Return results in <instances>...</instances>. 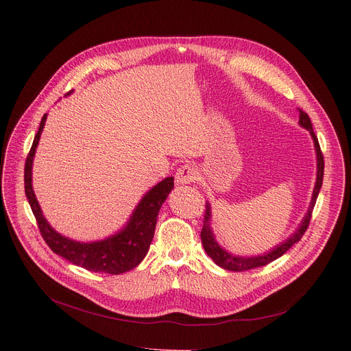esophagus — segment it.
<instances>
[{"mask_svg":"<svg viewBox=\"0 0 351 351\" xmlns=\"http://www.w3.org/2000/svg\"><path fill=\"white\" fill-rule=\"evenodd\" d=\"M197 178V171L191 165H183L175 173V182L176 185H189V183L195 182Z\"/></svg>","mask_w":351,"mask_h":351,"instance_id":"1","label":"esophagus"}]
</instances>
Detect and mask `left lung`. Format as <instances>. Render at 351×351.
Masks as SVG:
<instances>
[{
  "mask_svg": "<svg viewBox=\"0 0 351 351\" xmlns=\"http://www.w3.org/2000/svg\"><path fill=\"white\" fill-rule=\"evenodd\" d=\"M299 125L304 129H307L313 143H315V151H316V163H317V172H316V183H315V189H313V195H311V200L308 209L306 212V215L303 216L302 222L299 223V228L294 230L286 241H283L282 243H279L278 246L271 247L270 250H267L263 254H254V256H241V254H233L230 252H228L226 249H223L220 246L216 241L215 233L212 230L210 222H212V209H210V204L206 202V212H205V220H204V228H202L200 232V239H202V245H204L205 252L208 253V256L210 259L219 266L225 270H230V271H243V270H250V269H256L261 266H266L267 263H271L273 261L279 259L280 256H283L294 243H298L302 236L304 234L310 217H311V212L313 208L316 205V200L319 196V192L322 189V183H323V173H324V160H323V154L320 151V145L317 141V136L313 131L311 126V121L308 118V115L306 112H303L302 109H299Z\"/></svg>",
  "mask_w": 351,
  "mask_h": 351,
  "instance_id": "obj_1",
  "label": "left lung"
}]
</instances>
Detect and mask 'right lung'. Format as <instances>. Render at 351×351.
Returning a JSON list of instances; mask_svg holds the SVG:
<instances>
[{
    "label": "right lung",
    "mask_w": 351,
    "mask_h": 351,
    "mask_svg": "<svg viewBox=\"0 0 351 351\" xmlns=\"http://www.w3.org/2000/svg\"><path fill=\"white\" fill-rule=\"evenodd\" d=\"M45 121L47 114L43 117L38 132L34 138L24 172L25 195L44 241L53 253L86 270L109 274H121L132 270L145 259L147 250H149L155 234L158 213L163 202L173 189V178H165L147 191L139 200L132 215L129 216L125 226L117 233L94 242L73 241V239L58 233L48 223L32 189V163Z\"/></svg>",
    "instance_id": "1"
}]
</instances>
